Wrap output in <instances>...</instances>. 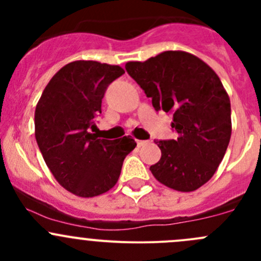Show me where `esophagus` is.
Returning a JSON list of instances; mask_svg holds the SVG:
<instances>
[{"instance_id":"obj_1","label":"esophagus","mask_w":261,"mask_h":261,"mask_svg":"<svg viewBox=\"0 0 261 261\" xmlns=\"http://www.w3.org/2000/svg\"><path fill=\"white\" fill-rule=\"evenodd\" d=\"M146 143H147L146 140H136V144H138V146H139V147L144 146V145H145Z\"/></svg>"}]
</instances>
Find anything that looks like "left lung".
Masks as SVG:
<instances>
[{"label":"left lung","mask_w":261,"mask_h":261,"mask_svg":"<svg viewBox=\"0 0 261 261\" xmlns=\"http://www.w3.org/2000/svg\"><path fill=\"white\" fill-rule=\"evenodd\" d=\"M128 74L151 98L155 111L173 116L175 140H155L162 156L150 167L168 188L193 192L222 162L231 138V105L221 80L191 53L168 50L145 62H127Z\"/></svg>","instance_id":"8db88e82"}]
</instances>
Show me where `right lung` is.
I'll use <instances>...</instances> for the list:
<instances>
[{
    "label": "right lung",
    "mask_w": 261,
    "mask_h": 261,
    "mask_svg": "<svg viewBox=\"0 0 261 261\" xmlns=\"http://www.w3.org/2000/svg\"><path fill=\"white\" fill-rule=\"evenodd\" d=\"M123 73L120 65L96 60L68 63L53 75L36 105L39 149L58 183L78 197L110 191L136 146L131 136L106 140L89 131L101 114L106 88Z\"/></svg>",
    "instance_id": "add662e5"
}]
</instances>
